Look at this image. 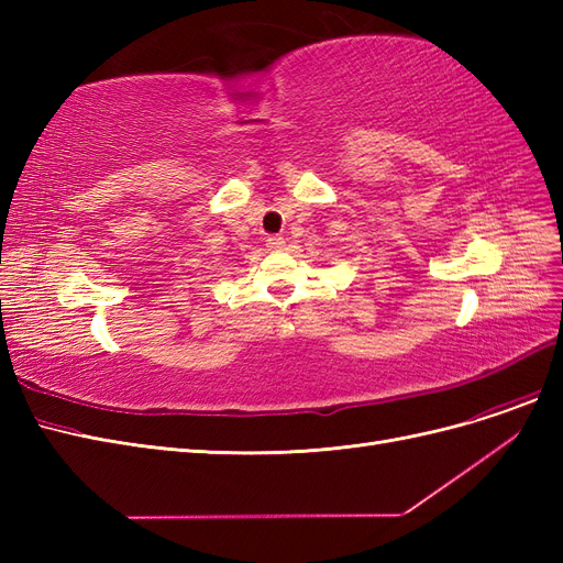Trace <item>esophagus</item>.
I'll return each instance as SVG.
<instances>
[{"label":"esophagus","instance_id":"1","mask_svg":"<svg viewBox=\"0 0 563 563\" xmlns=\"http://www.w3.org/2000/svg\"><path fill=\"white\" fill-rule=\"evenodd\" d=\"M286 246V242H284V236L282 234H272V236H267V249L269 251H282Z\"/></svg>","mask_w":563,"mask_h":563}]
</instances>
